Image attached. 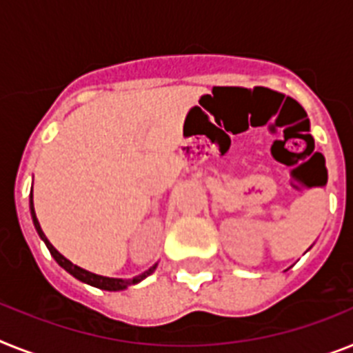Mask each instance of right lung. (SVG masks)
Segmentation results:
<instances>
[{"instance_id": "obj_1", "label": "right lung", "mask_w": 353, "mask_h": 353, "mask_svg": "<svg viewBox=\"0 0 353 353\" xmlns=\"http://www.w3.org/2000/svg\"><path fill=\"white\" fill-rule=\"evenodd\" d=\"M30 214H32V222H34V227H36L37 234H39V238L43 241H45V245L48 247V250H50V254L54 256V260L57 261V263L63 267V269L66 270V272H70V274L74 276V278H77L79 281H83V283H88L92 285V287H97V288H103V290H110V292H115V290H124V288H128L130 285H137L141 283L142 279H145L150 274H153L157 269L155 263L153 267H150L148 270H144L142 274L135 276V278L131 279H122V278H108V276H99V274H93V272H90V270H84L81 269L79 265H74L70 260H66L65 256L61 254L59 250L55 249L54 245H52L50 241H48V238L45 236V232H43V229H41L39 222H37V216H36V211H34V194L30 193Z\"/></svg>"}]
</instances>
